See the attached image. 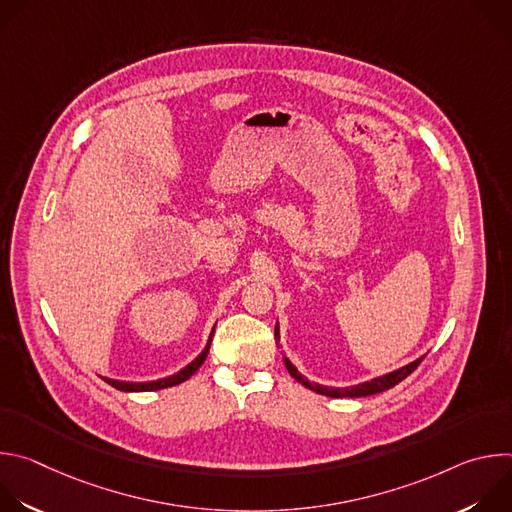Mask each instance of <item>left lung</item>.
<instances>
[{"instance_id": "8db88e82", "label": "left lung", "mask_w": 512, "mask_h": 512, "mask_svg": "<svg viewBox=\"0 0 512 512\" xmlns=\"http://www.w3.org/2000/svg\"><path fill=\"white\" fill-rule=\"evenodd\" d=\"M275 338H279V324H275ZM423 358H425V354L419 356L417 360L405 364V367L393 371V373H387V375H383V377H377V379H371V381H364V383H358V385H352V387H340V389H338V387H326V385H320V383H310V381L294 367V364H291V360H289L287 356H283V362H285L287 373H289L291 377H294L298 383H302L304 387H308L310 391L320 393V395H324V397L340 399V397H369V395L383 393V391L395 387L397 383H401L403 379H407V377L419 367V362H421Z\"/></svg>"}]
</instances>
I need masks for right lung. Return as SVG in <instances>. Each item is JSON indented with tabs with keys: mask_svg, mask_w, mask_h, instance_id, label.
Wrapping results in <instances>:
<instances>
[{
	"mask_svg": "<svg viewBox=\"0 0 512 512\" xmlns=\"http://www.w3.org/2000/svg\"><path fill=\"white\" fill-rule=\"evenodd\" d=\"M212 332H214V330H212ZM210 340H212V336H210ZM210 340H208L206 348H204L190 364H186L184 369H180L178 373H174V375H170V377H166V379H158V381H150V383H125V381H113V379H105V381H107L111 387H115V389H119V391H123V393L158 391V389H168V387L180 385V383H184L186 379H190V377L202 367V362L206 360V354H208V350H210Z\"/></svg>",
	"mask_w": 512,
	"mask_h": 512,
	"instance_id": "1",
	"label": "right lung"
}]
</instances>
